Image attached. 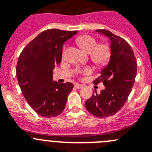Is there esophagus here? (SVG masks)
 Wrapping results in <instances>:
<instances>
[{"label": "esophagus", "instance_id": "1", "mask_svg": "<svg viewBox=\"0 0 152 152\" xmlns=\"http://www.w3.org/2000/svg\"><path fill=\"white\" fill-rule=\"evenodd\" d=\"M83 87H84L83 85H79V84H76V85H75V87H76V89H81Z\"/></svg>", "mask_w": 152, "mask_h": 152}]
</instances>
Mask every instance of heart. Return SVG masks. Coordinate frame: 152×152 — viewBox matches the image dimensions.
Masks as SVG:
<instances>
[{"mask_svg":"<svg viewBox=\"0 0 152 152\" xmlns=\"http://www.w3.org/2000/svg\"><path fill=\"white\" fill-rule=\"evenodd\" d=\"M76 42L79 46L86 52L91 53L90 58L95 64L98 65H104L108 62L110 56V48L106 44L97 45L96 40L90 35H82L76 39ZM65 50L63 51V55ZM92 72V69L90 67H87L82 70L85 74H89Z\"/></svg>","mask_w":152,"mask_h":152,"instance_id":"1","label":"heart"}]
</instances>
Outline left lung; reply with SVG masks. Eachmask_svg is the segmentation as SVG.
I'll list each match as a JSON object with an SVG mask.
<instances>
[{
	"instance_id": "obj_1",
	"label": "left lung",
	"mask_w": 152,
	"mask_h": 152,
	"mask_svg": "<svg viewBox=\"0 0 152 152\" xmlns=\"http://www.w3.org/2000/svg\"><path fill=\"white\" fill-rule=\"evenodd\" d=\"M110 39V58L95 84L102 82L105 88L94 92L85 102L87 110L94 116L104 118L112 116L125 104L134 84L137 62L129 44L123 38L106 29L96 30Z\"/></svg>"
}]
</instances>
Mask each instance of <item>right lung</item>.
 I'll return each mask as SVG.
<instances>
[{"label":"right lung","instance_id":"obj_1","mask_svg":"<svg viewBox=\"0 0 152 152\" xmlns=\"http://www.w3.org/2000/svg\"><path fill=\"white\" fill-rule=\"evenodd\" d=\"M77 31L48 29L23 48L16 67L17 78L28 104L39 115L53 118L63 112L73 85L53 82V70L61 62L62 46Z\"/></svg>","mask_w":152,"mask_h":152}]
</instances>
